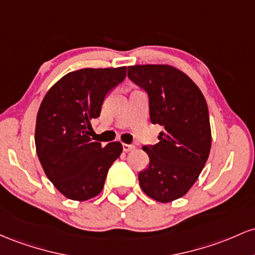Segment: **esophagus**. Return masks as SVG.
<instances>
[{"label": "esophagus", "mask_w": 255, "mask_h": 255, "mask_svg": "<svg viewBox=\"0 0 255 255\" xmlns=\"http://www.w3.org/2000/svg\"><path fill=\"white\" fill-rule=\"evenodd\" d=\"M123 149H124V151H131V150H133L135 149V145L133 144H128V143H124V144H123Z\"/></svg>", "instance_id": "1"}]
</instances>
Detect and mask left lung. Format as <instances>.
Listing matches in <instances>:
<instances>
[{
    "label": "left lung",
    "mask_w": 255,
    "mask_h": 255,
    "mask_svg": "<svg viewBox=\"0 0 255 255\" xmlns=\"http://www.w3.org/2000/svg\"><path fill=\"white\" fill-rule=\"evenodd\" d=\"M128 76L148 93L150 122L164 127L156 144L142 147L149 166L139 172V185L155 201H174L193 187L210 155L207 104L195 83L171 65L128 66Z\"/></svg>",
    "instance_id": "8db88e82"
}]
</instances>
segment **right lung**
Wrapping results in <instances>:
<instances>
[{
  "label": "right lung",
  "instance_id": "obj_1",
  "mask_svg": "<svg viewBox=\"0 0 255 255\" xmlns=\"http://www.w3.org/2000/svg\"><path fill=\"white\" fill-rule=\"evenodd\" d=\"M127 77V67L82 68L65 74L43 97L36 119V151L45 174L62 195L87 201L101 193L120 142L102 147L90 138V120L101 113L110 90Z\"/></svg>",
  "mask_w": 255,
  "mask_h": 255
}]
</instances>
